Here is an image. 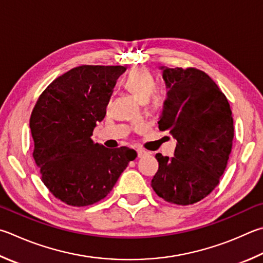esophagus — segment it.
Here are the masks:
<instances>
[{
	"mask_svg": "<svg viewBox=\"0 0 263 263\" xmlns=\"http://www.w3.org/2000/svg\"><path fill=\"white\" fill-rule=\"evenodd\" d=\"M146 154H147V152L142 151V149H137V155H138V157H142V156H145Z\"/></svg>",
	"mask_w": 263,
	"mask_h": 263,
	"instance_id": "obj_1",
	"label": "esophagus"
}]
</instances>
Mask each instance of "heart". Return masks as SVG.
Instances as JSON below:
<instances>
[{
	"label": "heart",
	"mask_w": 263,
	"mask_h": 263,
	"mask_svg": "<svg viewBox=\"0 0 263 263\" xmlns=\"http://www.w3.org/2000/svg\"><path fill=\"white\" fill-rule=\"evenodd\" d=\"M123 85L138 100L147 101L156 88V80L149 70L135 68L123 79ZM155 102H157V99H155Z\"/></svg>",
	"instance_id": "obj_1"
}]
</instances>
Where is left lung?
<instances>
[{"label": "left lung", "mask_w": 263, "mask_h": 263, "mask_svg": "<svg viewBox=\"0 0 263 263\" xmlns=\"http://www.w3.org/2000/svg\"><path fill=\"white\" fill-rule=\"evenodd\" d=\"M168 88L159 121L176 140L175 156L155 155L159 170L152 187L165 201L186 206L200 201L219 183L233 140L230 104L214 80L195 68H164Z\"/></svg>", "instance_id": "obj_1"}]
</instances>
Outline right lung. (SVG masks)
I'll return each mask as SVG.
<instances>
[{
    "instance_id": "right-lung-1",
    "label": "right lung",
    "mask_w": 263,
    "mask_h": 263,
    "mask_svg": "<svg viewBox=\"0 0 263 263\" xmlns=\"http://www.w3.org/2000/svg\"><path fill=\"white\" fill-rule=\"evenodd\" d=\"M125 70L121 65L77 66L50 83L33 108V157L41 180L69 206L85 207L106 198L137 157L130 148L111 149L90 138Z\"/></svg>"
}]
</instances>
